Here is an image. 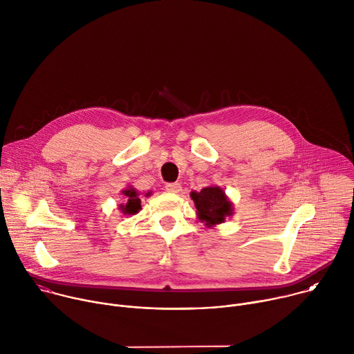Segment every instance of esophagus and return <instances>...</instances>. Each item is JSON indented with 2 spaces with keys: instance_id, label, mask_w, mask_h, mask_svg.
<instances>
[{
  "instance_id": "esophagus-1",
  "label": "esophagus",
  "mask_w": 354,
  "mask_h": 354,
  "mask_svg": "<svg viewBox=\"0 0 354 354\" xmlns=\"http://www.w3.org/2000/svg\"><path fill=\"white\" fill-rule=\"evenodd\" d=\"M165 189H167V192H169V193H179L180 192V189H182V186H180V183H168L167 186H165Z\"/></svg>"
}]
</instances>
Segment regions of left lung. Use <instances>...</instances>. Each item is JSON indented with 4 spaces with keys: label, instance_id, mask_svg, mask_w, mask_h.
I'll list each match as a JSON object with an SVG mask.
<instances>
[{
    "label": "left lung",
    "instance_id": "1",
    "mask_svg": "<svg viewBox=\"0 0 354 354\" xmlns=\"http://www.w3.org/2000/svg\"><path fill=\"white\" fill-rule=\"evenodd\" d=\"M194 201L197 218L206 223L207 227H214L225 221L227 217L234 214L232 203L228 200L225 192L218 186L203 187L200 192L190 193Z\"/></svg>",
    "mask_w": 354,
    "mask_h": 354
}]
</instances>
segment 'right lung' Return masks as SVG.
<instances>
[{"label":"right lung","mask_w":354,"mask_h":354,"mask_svg":"<svg viewBox=\"0 0 354 354\" xmlns=\"http://www.w3.org/2000/svg\"><path fill=\"white\" fill-rule=\"evenodd\" d=\"M122 194L124 196V205H120V212L126 216L137 214L141 210V198L138 197V192L134 187L129 186L122 192ZM145 196H149V193H147Z\"/></svg>","instance_id":"right-lung-1"}]
</instances>
